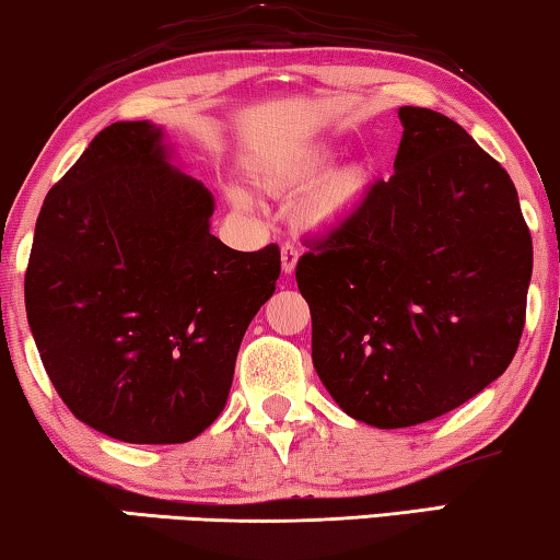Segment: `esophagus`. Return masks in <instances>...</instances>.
<instances>
[{"mask_svg": "<svg viewBox=\"0 0 560 560\" xmlns=\"http://www.w3.org/2000/svg\"><path fill=\"white\" fill-rule=\"evenodd\" d=\"M295 265H298V249L293 247V245H285L282 247V253H280V267H282V275H290L295 270Z\"/></svg>", "mask_w": 560, "mask_h": 560, "instance_id": "esophagus-1", "label": "esophagus"}]
</instances>
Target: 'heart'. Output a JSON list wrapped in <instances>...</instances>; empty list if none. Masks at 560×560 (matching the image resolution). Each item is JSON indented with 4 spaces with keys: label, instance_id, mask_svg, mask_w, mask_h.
<instances>
[{
    "label": "heart",
    "instance_id": "1",
    "mask_svg": "<svg viewBox=\"0 0 560 560\" xmlns=\"http://www.w3.org/2000/svg\"><path fill=\"white\" fill-rule=\"evenodd\" d=\"M340 156L336 139H318L290 151L265 153L249 161L247 174L257 191L267 197H285L311 184L295 205V224L307 237L326 240L343 232L369 205L378 179L374 159L355 156L334 166ZM234 205H247V194L232 189Z\"/></svg>",
    "mask_w": 560,
    "mask_h": 560
}]
</instances>
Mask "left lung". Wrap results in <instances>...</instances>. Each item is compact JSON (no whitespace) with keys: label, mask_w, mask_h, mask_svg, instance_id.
<instances>
[{"label":"left lung","mask_w":560,"mask_h":560,"mask_svg":"<svg viewBox=\"0 0 560 560\" xmlns=\"http://www.w3.org/2000/svg\"><path fill=\"white\" fill-rule=\"evenodd\" d=\"M399 120L392 179L295 270L323 386L378 429L447 415L502 376L533 272L505 168L442 113L401 105Z\"/></svg>","instance_id":"8db88e82"}]
</instances>
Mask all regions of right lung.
Masks as SVG:
<instances>
[{
	"label": "right lung",
	"mask_w": 560,
	"mask_h": 560,
	"mask_svg": "<svg viewBox=\"0 0 560 560\" xmlns=\"http://www.w3.org/2000/svg\"><path fill=\"white\" fill-rule=\"evenodd\" d=\"M164 128L118 120L39 209L24 305L60 399L131 444H182L222 415L280 249L209 232L214 197L172 161Z\"/></svg>",
	"instance_id": "right-lung-1"
}]
</instances>
